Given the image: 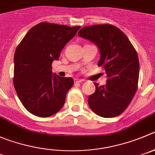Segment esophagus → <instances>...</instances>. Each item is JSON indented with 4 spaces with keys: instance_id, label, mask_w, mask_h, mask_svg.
<instances>
[{
    "instance_id": "obj_1",
    "label": "esophagus",
    "mask_w": 155,
    "mask_h": 155,
    "mask_svg": "<svg viewBox=\"0 0 155 155\" xmlns=\"http://www.w3.org/2000/svg\"><path fill=\"white\" fill-rule=\"evenodd\" d=\"M82 82V79H75V84H79V83H81Z\"/></svg>"
}]
</instances>
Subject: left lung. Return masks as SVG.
Returning <instances> with one entry per match:
<instances>
[{
	"label": "left lung",
	"instance_id": "obj_1",
	"mask_svg": "<svg viewBox=\"0 0 155 155\" xmlns=\"http://www.w3.org/2000/svg\"><path fill=\"white\" fill-rule=\"evenodd\" d=\"M79 37L98 47L100 60L108 79L99 86L94 82L95 92L89 96L90 108L103 118L121 114L132 100L138 89L139 60L136 50L127 36L111 24H97L82 27Z\"/></svg>",
	"mask_w": 155,
	"mask_h": 155
}]
</instances>
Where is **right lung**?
<instances>
[{
  "label": "right lung",
  "instance_id": "right-lung-1",
  "mask_svg": "<svg viewBox=\"0 0 155 155\" xmlns=\"http://www.w3.org/2000/svg\"><path fill=\"white\" fill-rule=\"evenodd\" d=\"M79 28L40 23L32 27L17 46L14 86L23 105L33 115L51 116L64 105L66 93L74 82L71 77L53 73L52 63L58 60Z\"/></svg>",
  "mask_w": 155,
  "mask_h": 155
}]
</instances>
